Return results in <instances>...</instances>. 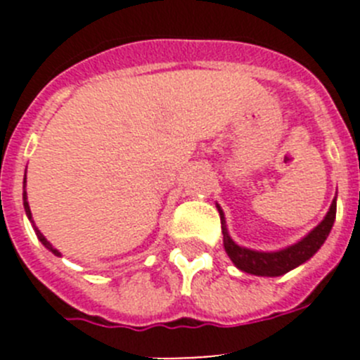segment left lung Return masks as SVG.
<instances>
[{"label":"left lung","instance_id":"1","mask_svg":"<svg viewBox=\"0 0 360 360\" xmlns=\"http://www.w3.org/2000/svg\"><path fill=\"white\" fill-rule=\"evenodd\" d=\"M335 211L337 202L333 200L328 214L324 216L323 221L307 238H303L299 243L292 245L288 249L279 250V252H256V250L243 249V247H240V245L231 240L224 225L225 252L229 254V257L238 269L243 270V272H249V274L269 276V278L287 274L288 270L295 269L307 259H310L321 249V245L324 243V240L328 238L330 231H332V225L335 221ZM219 214L224 219V212L219 211Z\"/></svg>","mask_w":360,"mask_h":360}]
</instances>
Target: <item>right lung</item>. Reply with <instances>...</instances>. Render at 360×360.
<instances>
[{
	"label": "right lung",
	"instance_id": "1",
	"mask_svg": "<svg viewBox=\"0 0 360 360\" xmlns=\"http://www.w3.org/2000/svg\"><path fill=\"white\" fill-rule=\"evenodd\" d=\"M25 176H27V174H25ZM25 180H27V178H25ZM23 200H25V202H23V205H25V212H27L28 219H30V221H32V212H30V207H28V202H27V191H25V193H23ZM32 225H34V221H32ZM34 227H36V225H34ZM36 234H37V238H39L41 243H43L44 247H46V249L52 250V252L56 254V256H59V252H57V250L53 249L52 245H50V241H46V238H44L43 234H41V232L37 231V229H36Z\"/></svg>",
	"mask_w": 360,
	"mask_h": 360
}]
</instances>
